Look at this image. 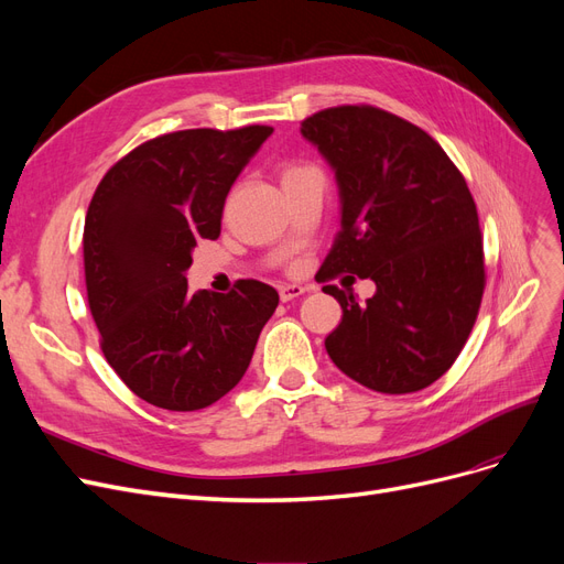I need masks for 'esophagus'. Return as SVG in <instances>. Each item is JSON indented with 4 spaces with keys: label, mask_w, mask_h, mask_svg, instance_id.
<instances>
[{
    "label": "esophagus",
    "mask_w": 564,
    "mask_h": 564,
    "mask_svg": "<svg viewBox=\"0 0 564 564\" xmlns=\"http://www.w3.org/2000/svg\"><path fill=\"white\" fill-rule=\"evenodd\" d=\"M305 292H308V286H303V284H282L280 286V299L292 301V299H299Z\"/></svg>",
    "instance_id": "esophagus-1"
}]
</instances>
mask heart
Masks as SVG:
<instances>
[{
  "instance_id": "heart-1",
  "label": "heart",
  "mask_w": 564,
  "mask_h": 564,
  "mask_svg": "<svg viewBox=\"0 0 564 564\" xmlns=\"http://www.w3.org/2000/svg\"><path fill=\"white\" fill-rule=\"evenodd\" d=\"M301 172H305L303 166H289L286 172H284V178H289V176H296V174H301Z\"/></svg>"
}]
</instances>
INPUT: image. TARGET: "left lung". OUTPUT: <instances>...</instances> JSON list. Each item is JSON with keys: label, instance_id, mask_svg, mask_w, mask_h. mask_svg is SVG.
Listing matches in <instances>:
<instances>
[{"label": "left lung", "instance_id": "obj_1", "mask_svg": "<svg viewBox=\"0 0 564 564\" xmlns=\"http://www.w3.org/2000/svg\"><path fill=\"white\" fill-rule=\"evenodd\" d=\"M301 135L338 185L340 230L322 280L350 272L377 284L365 303L322 286L344 311L324 348L377 392L431 386L466 346L485 289L480 220L464 176L423 129L371 106L315 112Z\"/></svg>", "mask_w": 564, "mask_h": 564}]
</instances>
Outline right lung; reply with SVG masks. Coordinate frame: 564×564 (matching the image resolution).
<instances>
[{
    "instance_id": "add662e5",
    "label": "right lung",
    "mask_w": 564,
    "mask_h": 564,
    "mask_svg": "<svg viewBox=\"0 0 564 564\" xmlns=\"http://www.w3.org/2000/svg\"><path fill=\"white\" fill-rule=\"evenodd\" d=\"M272 133L187 129L119 160L84 220L89 308L108 365L135 395L195 412L230 392L280 294L240 280L230 294L187 292L199 240H216L232 183Z\"/></svg>"
}]
</instances>
